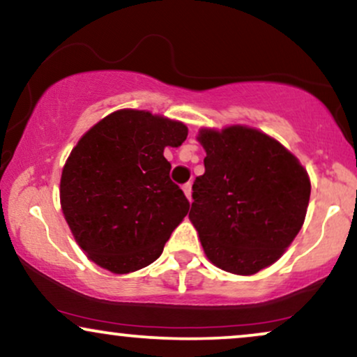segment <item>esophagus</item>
<instances>
[{
  "label": "esophagus",
  "mask_w": 357,
  "mask_h": 357,
  "mask_svg": "<svg viewBox=\"0 0 357 357\" xmlns=\"http://www.w3.org/2000/svg\"><path fill=\"white\" fill-rule=\"evenodd\" d=\"M183 191H184V194H186V197L189 201H191V192H192V186H191V183H186L183 186Z\"/></svg>",
  "instance_id": "esophagus-1"
}]
</instances>
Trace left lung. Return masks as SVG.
Segmentation results:
<instances>
[{"instance_id":"obj_1","label":"left lung","mask_w":357,"mask_h":357,"mask_svg":"<svg viewBox=\"0 0 357 357\" xmlns=\"http://www.w3.org/2000/svg\"><path fill=\"white\" fill-rule=\"evenodd\" d=\"M206 173L192 184L191 220L215 267L254 275L275 264L300 232L308 173L282 143L245 125L201 128Z\"/></svg>"}]
</instances>
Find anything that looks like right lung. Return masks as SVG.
<instances>
[{
    "mask_svg": "<svg viewBox=\"0 0 357 357\" xmlns=\"http://www.w3.org/2000/svg\"><path fill=\"white\" fill-rule=\"evenodd\" d=\"M186 137L183 121L123 108L93 125L70 151L61 207L75 242L98 267L123 275L161 255L189 211L163 153Z\"/></svg>",
    "mask_w": 357,
    "mask_h": 357,
    "instance_id": "obj_1",
    "label": "right lung"
}]
</instances>
